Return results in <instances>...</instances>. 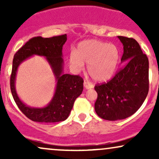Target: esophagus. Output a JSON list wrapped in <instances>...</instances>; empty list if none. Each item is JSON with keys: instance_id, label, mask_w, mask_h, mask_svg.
Returning a JSON list of instances; mask_svg holds the SVG:
<instances>
[{"instance_id": "obj_1", "label": "esophagus", "mask_w": 159, "mask_h": 159, "mask_svg": "<svg viewBox=\"0 0 159 159\" xmlns=\"http://www.w3.org/2000/svg\"><path fill=\"white\" fill-rule=\"evenodd\" d=\"M84 86L85 89H91L93 87V85L90 81H86V80L84 81Z\"/></svg>"}]
</instances>
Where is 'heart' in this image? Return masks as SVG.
Listing matches in <instances>:
<instances>
[{
	"label": "heart",
	"instance_id": "obj_1",
	"mask_svg": "<svg viewBox=\"0 0 159 159\" xmlns=\"http://www.w3.org/2000/svg\"><path fill=\"white\" fill-rule=\"evenodd\" d=\"M119 52L114 45H108L98 40L90 39L81 42L75 53L69 56L72 69L80 72L88 63L87 71L95 81H105L114 75L118 61Z\"/></svg>",
	"mask_w": 159,
	"mask_h": 159
}]
</instances>
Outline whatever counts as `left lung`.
Here are the masks:
<instances>
[{
    "label": "left lung",
    "mask_w": 159,
    "mask_h": 159,
    "mask_svg": "<svg viewBox=\"0 0 159 159\" xmlns=\"http://www.w3.org/2000/svg\"><path fill=\"white\" fill-rule=\"evenodd\" d=\"M123 45L121 61L125 66L111 81L95 86L98 97L95 111L104 120L116 121L134 114L149 91V61L138 42L118 36Z\"/></svg>",
    "instance_id": "8db88e82"
}]
</instances>
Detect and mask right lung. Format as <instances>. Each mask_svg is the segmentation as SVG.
I'll list each match as a JSON object with an SVG mask.
<instances>
[{
    "label": "right lung",
    "instance_id": "right-lung-1",
    "mask_svg": "<svg viewBox=\"0 0 159 159\" xmlns=\"http://www.w3.org/2000/svg\"><path fill=\"white\" fill-rule=\"evenodd\" d=\"M66 39V34L50 38L36 36L27 42L14 55L10 76L11 93L20 111L32 121L39 123L64 121L68 118L75 99L82 93L83 78L79 75L63 73L62 49ZM34 55L47 58L57 81L54 96L48 105L43 108L27 107L20 99L15 90L16 72L19 65Z\"/></svg>",
    "mask_w": 159,
    "mask_h": 159
}]
</instances>
